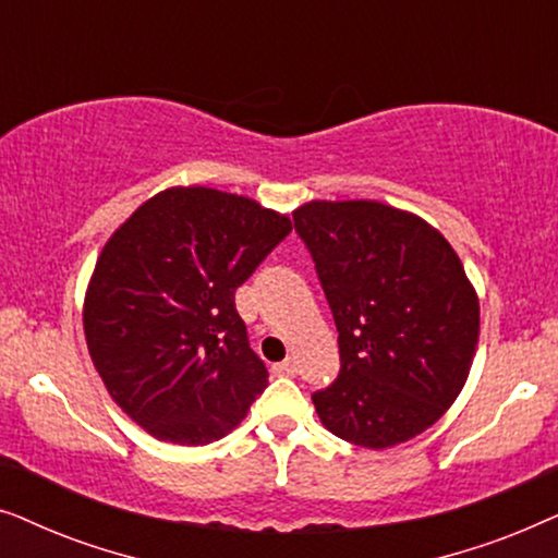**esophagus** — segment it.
Instances as JSON below:
<instances>
[{"mask_svg":"<svg viewBox=\"0 0 558 558\" xmlns=\"http://www.w3.org/2000/svg\"><path fill=\"white\" fill-rule=\"evenodd\" d=\"M274 373H279V376H294L296 373V361L294 357H287V361H281L274 365Z\"/></svg>","mask_w":558,"mask_h":558,"instance_id":"1","label":"esophagus"}]
</instances>
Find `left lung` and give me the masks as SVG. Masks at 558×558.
<instances>
[{
  "label": "left lung",
  "mask_w": 558,
  "mask_h": 558,
  "mask_svg": "<svg viewBox=\"0 0 558 558\" xmlns=\"http://www.w3.org/2000/svg\"><path fill=\"white\" fill-rule=\"evenodd\" d=\"M307 243L340 345V376L312 396L335 437L388 449L439 422L470 376L480 302L437 228L378 201H310Z\"/></svg>",
  "instance_id": "8db88e82"
}]
</instances>
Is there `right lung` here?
<instances>
[{
    "mask_svg": "<svg viewBox=\"0 0 558 558\" xmlns=\"http://www.w3.org/2000/svg\"><path fill=\"white\" fill-rule=\"evenodd\" d=\"M292 231L246 195L167 187L106 241L83 332L106 391L159 441L210 445L269 384L235 312V289Z\"/></svg>",
    "mask_w": 558,
    "mask_h": 558,
    "instance_id": "1",
    "label": "right lung"
}]
</instances>
